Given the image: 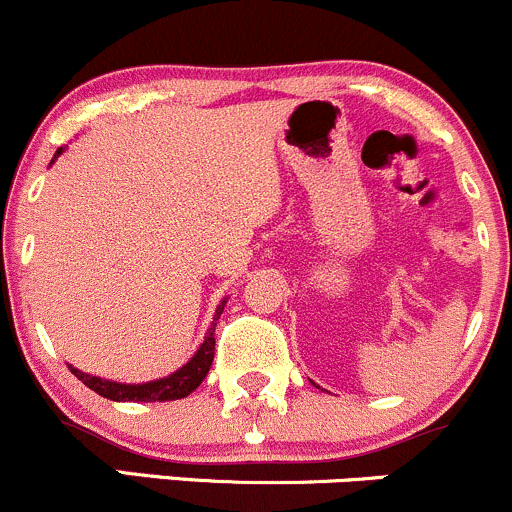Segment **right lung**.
<instances>
[{
  "label": "right lung",
  "mask_w": 512,
  "mask_h": 512,
  "mask_svg": "<svg viewBox=\"0 0 512 512\" xmlns=\"http://www.w3.org/2000/svg\"><path fill=\"white\" fill-rule=\"evenodd\" d=\"M61 152L63 149H58L56 157ZM223 306H225V301H220L218 309H215L213 324H211V328H208L206 341L201 343L198 353L188 360L184 368L176 370L174 375H169V378H161V380H154V383H144V385H122V383H110V380L93 378V375H85L71 365L73 375L78 380H83V385H88L90 390H95L98 395L107 397V400H115V402L181 400V397L191 395V392L203 383V378L208 375V370H211L213 353H215V321H218L220 314H223Z\"/></svg>",
  "instance_id": "1"
}]
</instances>
